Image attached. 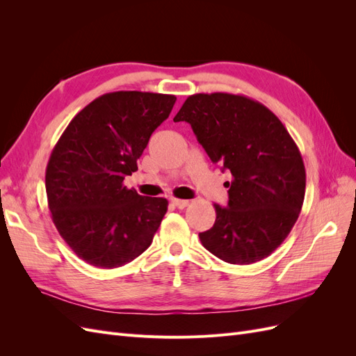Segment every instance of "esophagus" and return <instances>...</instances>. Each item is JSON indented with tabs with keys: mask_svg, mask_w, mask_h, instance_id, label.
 Instances as JSON below:
<instances>
[{
	"mask_svg": "<svg viewBox=\"0 0 356 356\" xmlns=\"http://www.w3.org/2000/svg\"><path fill=\"white\" fill-rule=\"evenodd\" d=\"M188 200H184V199H172V204H174V207H177L178 209H184V208H187L188 207Z\"/></svg>",
	"mask_w": 356,
	"mask_h": 356,
	"instance_id": "obj_1",
	"label": "esophagus"
}]
</instances>
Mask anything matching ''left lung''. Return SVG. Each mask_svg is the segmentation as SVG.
I'll return each mask as SVG.
<instances>
[{
	"label": "left lung",
	"instance_id": "obj_1",
	"mask_svg": "<svg viewBox=\"0 0 356 356\" xmlns=\"http://www.w3.org/2000/svg\"><path fill=\"white\" fill-rule=\"evenodd\" d=\"M174 122L191 124L213 163L232 172L227 207L199 233L202 245L230 264H252L281 245L298 218L306 191L300 149L279 118L258 101L233 93H196Z\"/></svg>",
	"mask_w": 356,
	"mask_h": 356
}]
</instances>
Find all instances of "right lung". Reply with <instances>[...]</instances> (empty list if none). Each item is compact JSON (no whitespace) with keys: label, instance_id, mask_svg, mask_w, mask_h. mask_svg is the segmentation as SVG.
Returning <instances> with one entry per match:
<instances>
[{"label":"right lung","instance_id":"obj_1","mask_svg":"<svg viewBox=\"0 0 356 356\" xmlns=\"http://www.w3.org/2000/svg\"><path fill=\"white\" fill-rule=\"evenodd\" d=\"M175 101L152 92L105 93L72 118L53 148L46 169L51 220L88 264L122 267L152 245L168 200L139 196L123 181L138 170L136 160Z\"/></svg>","mask_w":356,"mask_h":356}]
</instances>
